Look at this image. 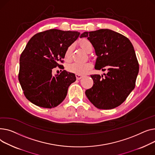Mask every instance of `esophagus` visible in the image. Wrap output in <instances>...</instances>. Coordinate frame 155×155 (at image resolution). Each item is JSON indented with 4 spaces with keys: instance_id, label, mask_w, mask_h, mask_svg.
I'll use <instances>...</instances> for the list:
<instances>
[{
    "instance_id": "obj_1",
    "label": "esophagus",
    "mask_w": 155,
    "mask_h": 155,
    "mask_svg": "<svg viewBox=\"0 0 155 155\" xmlns=\"http://www.w3.org/2000/svg\"><path fill=\"white\" fill-rule=\"evenodd\" d=\"M76 79H81V78H83L84 77V76L81 75V74H76Z\"/></svg>"
}]
</instances>
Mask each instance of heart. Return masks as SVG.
Listing matches in <instances>:
<instances>
[{
	"mask_svg": "<svg viewBox=\"0 0 155 155\" xmlns=\"http://www.w3.org/2000/svg\"><path fill=\"white\" fill-rule=\"evenodd\" d=\"M79 45L85 50L86 52H89L90 50L93 49V45L91 42L86 39H82L79 41ZM73 49V45H70L67 48L64 52V59L66 61H70L72 59V52ZM92 64L89 62L85 63H78L74 62L69 64L68 66V70L73 73L83 74H85L91 68Z\"/></svg>",
	"mask_w": 155,
	"mask_h": 155,
	"instance_id": "1",
	"label": "heart"
}]
</instances>
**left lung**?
<instances>
[{
    "instance_id": "obj_1",
    "label": "left lung",
    "mask_w": 155,
    "mask_h": 155,
    "mask_svg": "<svg viewBox=\"0 0 155 155\" xmlns=\"http://www.w3.org/2000/svg\"><path fill=\"white\" fill-rule=\"evenodd\" d=\"M93 45L97 58L95 69L107 70L104 76L92 74L94 84L85 94L93 105L101 110H111L121 105L134 89L139 64L134 48L124 35L107 29L84 32Z\"/></svg>"
}]
</instances>
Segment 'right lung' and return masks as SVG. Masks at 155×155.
I'll return each mask as SVG.
<instances>
[{"instance_id": "1", "label": "right lung", "mask_w": 155, "mask_h": 155, "mask_svg": "<svg viewBox=\"0 0 155 155\" xmlns=\"http://www.w3.org/2000/svg\"><path fill=\"white\" fill-rule=\"evenodd\" d=\"M76 31L49 29L35 34L20 57L19 81L25 97L35 105L52 108L65 99L75 74L63 70L52 76L53 68L64 69L66 49L79 37Z\"/></svg>"}]
</instances>
